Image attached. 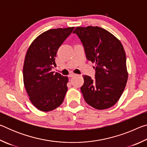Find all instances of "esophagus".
<instances>
[{
    "instance_id": "34e87169",
    "label": "esophagus",
    "mask_w": 147,
    "mask_h": 147,
    "mask_svg": "<svg viewBox=\"0 0 147 147\" xmlns=\"http://www.w3.org/2000/svg\"><path fill=\"white\" fill-rule=\"evenodd\" d=\"M75 75H76V74H74V73H71L70 74H69V77H73V76H75Z\"/></svg>"
}]
</instances>
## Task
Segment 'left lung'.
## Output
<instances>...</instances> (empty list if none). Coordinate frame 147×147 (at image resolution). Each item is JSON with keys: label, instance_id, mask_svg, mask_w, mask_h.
I'll return each mask as SVG.
<instances>
[{"label": "left lung", "instance_id": "obj_1", "mask_svg": "<svg viewBox=\"0 0 147 147\" xmlns=\"http://www.w3.org/2000/svg\"><path fill=\"white\" fill-rule=\"evenodd\" d=\"M82 43L86 58L95 63L94 78L84 75L81 91L89 106L110 108L120 98L128 80L123 45L113 34L98 26L76 27L73 32Z\"/></svg>", "mask_w": 147, "mask_h": 147}]
</instances>
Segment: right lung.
Returning <instances> with one entry per match:
<instances>
[{"label":"right lung","instance_id":"1","mask_svg":"<svg viewBox=\"0 0 147 147\" xmlns=\"http://www.w3.org/2000/svg\"><path fill=\"white\" fill-rule=\"evenodd\" d=\"M74 27L51 29L39 35L27 51L23 66V81L30 100L43 111L56 109L67 91L68 77L52 71L56 67L57 51Z\"/></svg>","mask_w":147,"mask_h":147}]
</instances>
